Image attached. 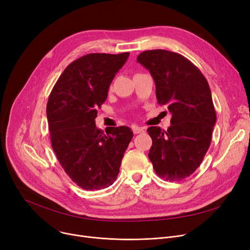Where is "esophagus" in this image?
Segmentation results:
<instances>
[{"label": "esophagus", "mask_w": 250, "mask_h": 250, "mask_svg": "<svg viewBox=\"0 0 250 250\" xmlns=\"http://www.w3.org/2000/svg\"><path fill=\"white\" fill-rule=\"evenodd\" d=\"M133 132H134V134H143V133H145V128H143V127H140V126H138V125H134L133 126Z\"/></svg>", "instance_id": "34e87169"}]
</instances>
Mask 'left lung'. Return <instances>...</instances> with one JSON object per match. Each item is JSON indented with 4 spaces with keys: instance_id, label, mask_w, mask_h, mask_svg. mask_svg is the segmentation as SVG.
<instances>
[{
    "instance_id": "1",
    "label": "left lung",
    "mask_w": 250,
    "mask_h": 250,
    "mask_svg": "<svg viewBox=\"0 0 250 250\" xmlns=\"http://www.w3.org/2000/svg\"><path fill=\"white\" fill-rule=\"evenodd\" d=\"M137 61L152 75L158 103L172 114L167 130L147 129L153 142L149 159L158 176L182 180L201 165L211 144L216 124L211 89L199 68L176 52L146 50Z\"/></svg>"
}]
</instances>
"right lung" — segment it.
<instances>
[{
    "label": "right lung",
    "mask_w": 250,
    "mask_h": 250,
    "mask_svg": "<svg viewBox=\"0 0 250 250\" xmlns=\"http://www.w3.org/2000/svg\"><path fill=\"white\" fill-rule=\"evenodd\" d=\"M129 52L89 54L71 62L52 88L46 105L51 146L70 178L86 190L116 179L133 138L127 126L97 128V108L106 100L115 74Z\"/></svg>",
    "instance_id": "1"
}]
</instances>
